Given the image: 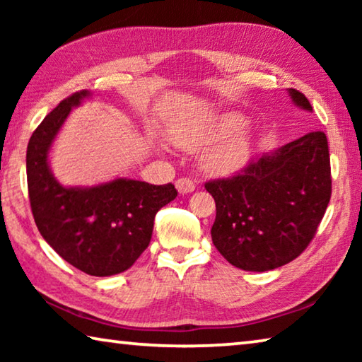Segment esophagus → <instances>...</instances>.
I'll return each mask as SVG.
<instances>
[{"label":"esophagus","instance_id":"esophagus-1","mask_svg":"<svg viewBox=\"0 0 362 362\" xmlns=\"http://www.w3.org/2000/svg\"><path fill=\"white\" fill-rule=\"evenodd\" d=\"M175 188L179 189L180 194H187L194 192V182L192 179H187V177H182V179L175 180Z\"/></svg>","mask_w":362,"mask_h":362}]
</instances>
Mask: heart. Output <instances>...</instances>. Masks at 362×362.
Instances as JSON below:
<instances>
[{"instance_id":"obj_1","label":"heart","mask_w":362,"mask_h":362,"mask_svg":"<svg viewBox=\"0 0 362 362\" xmlns=\"http://www.w3.org/2000/svg\"><path fill=\"white\" fill-rule=\"evenodd\" d=\"M170 142L193 151L212 144L201 156L206 174L225 177L240 170L250 155V134L240 113H216L189 127L174 129Z\"/></svg>"}]
</instances>
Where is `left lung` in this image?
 <instances>
[{"label": "left lung", "mask_w": 362, "mask_h": 362, "mask_svg": "<svg viewBox=\"0 0 362 362\" xmlns=\"http://www.w3.org/2000/svg\"><path fill=\"white\" fill-rule=\"evenodd\" d=\"M293 105L313 112L289 89ZM216 201L212 243L231 265L268 272L303 252L332 193L326 134L313 131L252 159L240 174L206 183Z\"/></svg>", "instance_id": "left-lung-1"}]
</instances>
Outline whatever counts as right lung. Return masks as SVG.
Returning <instances> with one entry per match:
<instances>
[{
    "label": "right lung",
    "instance_id": "obj_1",
    "mask_svg": "<svg viewBox=\"0 0 362 362\" xmlns=\"http://www.w3.org/2000/svg\"><path fill=\"white\" fill-rule=\"evenodd\" d=\"M89 90L66 97L36 127L27 146L28 198L41 236L56 252L90 276L131 268L148 247L156 212L175 199L173 183L115 179L95 187H64L49 168L60 127Z\"/></svg>",
    "mask_w": 362,
    "mask_h": 362
}]
</instances>
